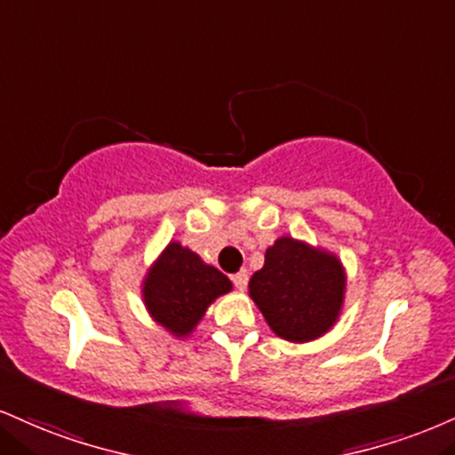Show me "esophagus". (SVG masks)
Here are the masks:
<instances>
[{
    "label": "esophagus",
    "instance_id": "34e87169",
    "mask_svg": "<svg viewBox=\"0 0 455 455\" xmlns=\"http://www.w3.org/2000/svg\"><path fill=\"white\" fill-rule=\"evenodd\" d=\"M233 283H235V288H237V290H245V286H248V271L235 273Z\"/></svg>",
    "mask_w": 455,
    "mask_h": 455
}]
</instances>
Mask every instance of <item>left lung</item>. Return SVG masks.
I'll list each match as a JSON object with an SVG mask.
<instances>
[{"label":"left lung","mask_w":455,"mask_h":455,"mask_svg":"<svg viewBox=\"0 0 455 455\" xmlns=\"http://www.w3.org/2000/svg\"><path fill=\"white\" fill-rule=\"evenodd\" d=\"M347 273L335 251L282 235L251 275L250 299L267 324L290 343L324 337L341 317Z\"/></svg>","instance_id":"obj_1"}]
</instances>
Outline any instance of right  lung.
Returning a JSON list of instances; mask_svg holds the SVG:
<instances>
[{"instance_id":"right-lung-1","label":"right lung","mask_w":455,"mask_h":455,"mask_svg":"<svg viewBox=\"0 0 455 455\" xmlns=\"http://www.w3.org/2000/svg\"><path fill=\"white\" fill-rule=\"evenodd\" d=\"M231 290L222 271L180 242H169L146 269L141 300L148 315L169 335L188 339L213 300Z\"/></svg>"}]
</instances>
